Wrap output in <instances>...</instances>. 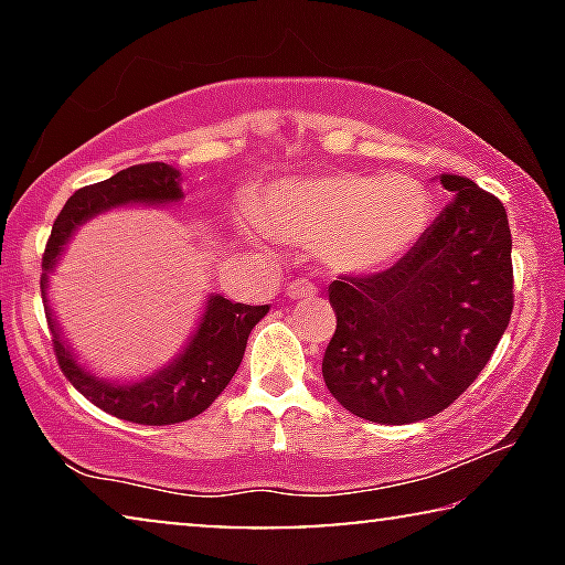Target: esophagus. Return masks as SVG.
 I'll return each mask as SVG.
<instances>
[{
    "label": "esophagus",
    "instance_id": "1",
    "mask_svg": "<svg viewBox=\"0 0 565 565\" xmlns=\"http://www.w3.org/2000/svg\"><path fill=\"white\" fill-rule=\"evenodd\" d=\"M285 296H288L290 300L311 298V296H316V285L308 282V280H296V282H290L288 288H285Z\"/></svg>",
    "mask_w": 565,
    "mask_h": 565
}]
</instances>
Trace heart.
<instances>
[{"mask_svg": "<svg viewBox=\"0 0 565 565\" xmlns=\"http://www.w3.org/2000/svg\"><path fill=\"white\" fill-rule=\"evenodd\" d=\"M429 195L408 177L337 172L275 184L242 226L257 244L277 238L319 252L344 275L396 265L429 226Z\"/></svg>", "mask_w": 565, "mask_h": 565, "instance_id": "b5f03b06", "label": "heart"}]
</instances>
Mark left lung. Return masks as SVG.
<instances>
[{
	"label": "left lung",
	"mask_w": 565,
	"mask_h": 565,
	"mask_svg": "<svg viewBox=\"0 0 565 565\" xmlns=\"http://www.w3.org/2000/svg\"><path fill=\"white\" fill-rule=\"evenodd\" d=\"M450 205L406 257L329 285L337 331L323 381L339 404L377 424L429 419L491 360L514 308L504 205L458 174L439 177Z\"/></svg>",
	"instance_id": "1"
}]
</instances>
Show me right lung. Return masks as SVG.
Listing matches in <instances>:
<instances>
[{"label": "right lung", "instance_id": "1", "mask_svg": "<svg viewBox=\"0 0 565 565\" xmlns=\"http://www.w3.org/2000/svg\"><path fill=\"white\" fill-rule=\"evenodd\" d=\"M180 172L174 167L164 161L128 167L113 174L110 180L76 190L61 207L58 218L53 221L51 238L43 252L41 296L58 367L64 370L68 383L103 412L134 424H149V427L188 422L192 416L203 414L221 396V391L242 365L246 339L259 319H265L269 306L231 303L223 296H211L195 334L167 367L136 383H110L92 375L87 367L76 362L66 339L61 337L56 319H53L45 288H49V275L58 265L66 242L84 221L95 218L110 207L167 205L180 203Z\"/></svg>", "mask_w": 565, "mask_h": 565}]
</instances>
